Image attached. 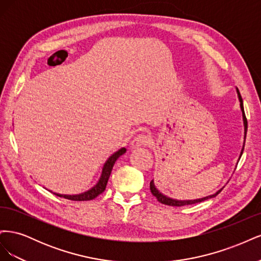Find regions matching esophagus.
I'll return each instance as SVG.
<instances>
[{
    "mask_svg": "<svg viewBox=\"0 0 261 261\" xmlns=\"http://www.w3.org/2000/svg\"><path fill=\"white\" fill-rule=\"evenodd\" d=\"M150 144V139L148 136L146 135H138L135 138L132 140L130 143V147L132 148H138L141 146H147Z\"/></svg>",
    "mask_w": 261,
    "mask_h": 261,
    "instance_id": "esophagus-1",
    "label": "esophagus"
}]
</instances>
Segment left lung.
I'll return each mask as SVG.
<instances>
[{"mask_svg":"<svg viewBox=\"0 0 261 261\" xmlns=\"http://www.w3.org/2000/svg\"><path fill=\"white\" fill-rule=\"evenodd\" d=\"M236 92H238V96H239V100H240V106H241V110H242V113H243V122H244V145H243V149L241 151V155L240 158L242 156L243 154V151H244V146H245V139H246V134H247V118L246 116H245V112H244V106H243V99H242V96L240 93V90L236 88ZM150 191H151V194L155 197V198L158 199V201L163 203V204H168V206H174V207H181V206H186V204H193V203H197V202H201V201H204L207 200L209 198H213V197H216L222 189H220V191H218L216 194L213 195H210V196H207V197H203V198H199V199H194V200H177V199H172L170 198V197L163 195L162 193H160L159 191H158L156 187L154 186V181L153 179L150 181Z\"/></svg>","mask_w":261,"mask_h":261,"instance_id":"1","label":"left lung"}]
</instances>
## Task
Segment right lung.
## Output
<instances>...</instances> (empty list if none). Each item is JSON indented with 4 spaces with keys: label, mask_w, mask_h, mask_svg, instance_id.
I'll use <instances>...</instances> for the list:
<instances>
[{
    "label": "right lung",
    "mask_w": 261,
    "mask_h": 261,
    "mask_svg": "<svg viewBox=\"0 0 261 261\" xmlns=\"http://www.w3.org/2000/svg\"><path fill=\"white\" fill-rule=\"evenodd\" d=\"M125 152H126V148H121L120 150H117L116 152H114L111 156L109 158L107 162L105 163L103 168H102V173H101V176L98 180V183L94 185L92 188H90L89 191H87V192L82 193V194H78V195H62V194H57V193H53V194L59 196V197H63V198L74 200V201H86V200L94 199L97 196H99L100 194L105 192V189H106L107 184H108L109 177H110V175H111V172H112V169H113V165H114L115 161L122 154H124Z\"/></svg>",
    "instance_id": "obj_1"
}]
</instances>
